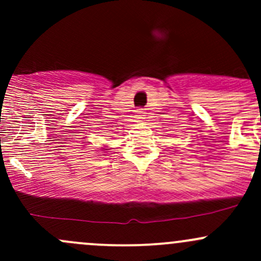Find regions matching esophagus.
Segmentation results:
<instances>
[{
	"label": "esophagus",
	"mask_w": 261,
	"mask_h": 261,
	"mask_svg": "<svg viewBox=\"0 0 261 261\" xmlns=\"http://www.w3.org/2000/svg\"><path fill=\"white\" fill-rule=\"evenodd\" d=\"M136 118H144V116H145V112H144L143 109H138L136 110Z\"/></svg>",
	"instance_id": "34e87169"
}]
</instances>
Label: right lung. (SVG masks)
Masks as SVG:
<instances>
[{
  "mask_svg": "<svg viewBox=\"0 0 261 261\" xmlns=\"http://www.w3.org/2000/svg\"><path fill=\"white\" fill-rule=\"evenodd\" d=\"M106 150H107V149H106Z\"/></svg>",
  "mask_w": 261,
  "mask_h": 261,
  "instance_id": "1",
  "label": "right lung"
}]
</instances>
